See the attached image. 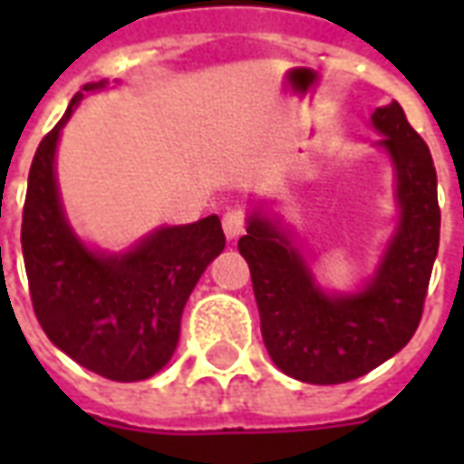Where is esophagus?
Wrapping results in <instances>:
<instances>
[{"mask_svg":"<svg viewBox=\"0 0 464 464\" xmlns=\"http://www.w3.org/2000/svg\"><path fill=\"white\" fill-rule=\"evenodd\" d=\"M223 233L226 238H238L246 231V213L241 208H231V211L223 213Z\"/></svg>","mask_w":464,"mask_h":464,"instance_id":"esophagus-1","label":"esophagus"}]
</instances>
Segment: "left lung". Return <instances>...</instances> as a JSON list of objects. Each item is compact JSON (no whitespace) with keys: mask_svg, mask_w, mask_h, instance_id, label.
<instances>
[{"mask_svg":"<svg viewBox=\"0 0 464 464\" xmlns=\"http://www.w3.org/2000/svg\"><path fill=\"white\" fill-rule=\"evenodd\" d=\"M372 126L395 169L400 223L380 268L358 293L321 291L301 251L258 211L238 241L268 355L285 375L313 385L360 378L408 345L438 256V173L428 143L398 102L375 109Z\"/></svg>","mask_w":464,"mask_h":464,"instance_id":"obj_1","label":"left lung"}]
</instances>
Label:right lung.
I'll return each mask as SVG.
<instances>
[{
  "label": "right lung",
  "instance_id": "1",
  "mask_svg": "<svg viewBox=\"0 0 464 464\" xmlns=\"http://www.w3.org/2000/svg\"><path fill=\"white\" fill-rule=\"evenodd\" d=\"M82 92L42 139L29 169L22 213L26 278L36 321L56 348L102 378L136 382L171 360L183 305L226 236L218 216H206L163 226L126 253L86 248L66 221L54 173L59 133Z\"/></svg>",
  "mask_w": 464,
  "mask_h": 464
}]
</instances>
